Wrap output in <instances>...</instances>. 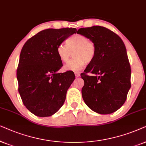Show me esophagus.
Here are the masks:
<instances>
[{"instance_id": "esophagus-1", "label": "esophagus", "mask_w": 146, "mask_h": 146, "mask_svg": "<svg viewBox=\"0 0 146 146\" xmlns=\"http://www.w3.org/2000/svg\"><path fill=\"white\" fill-rule=\"evenodd\" d=\"M75 75L76 77H80V73H79V72H75Z\"/></svg>"}]
</instances>
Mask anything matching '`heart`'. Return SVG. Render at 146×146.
<instances>
[{
	"label": "heart",
	"mask_w": 146,
	"mask_h": 146,
	"mask_svg": "<svg viewBox=\"0 0 146 146\" xmlns=\"http://www.w3.org/2000/svg\"><path fill=\"white\" fill-rule=\"evenodd\" d=\"M57 55L63 62H67L73 53L71 61L64 66L65 71H78L83 67L86 63L93 61L96 54L94 44L88 38L79 34L73 35L65 42H61L57 46Z\"/></svg>",
	"instance_id": "obj_1"
}]
</instances>
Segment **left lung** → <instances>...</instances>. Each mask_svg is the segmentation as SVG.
Instances as JSON below:
<instances>
[{
  "label": "left lung",
  "instance_id": "left-lung-1",
  "mask_svg": "<svg viewBox=\"0 0 146 146\" xmlns=\"http://www.w3.org/2000/svg\"><path fill=\"white\" fill-rule=\"evenodd\" d=\"M77 33L88 38L96 47L93 61L81 74L85 82L81 90L83 101L98 113H112L123 106L131 87L125 44L117 35L104 27L81 28Z\"/></svg>",
  "mask_w": 146,
  "mask_h": 146
}]
</instances>
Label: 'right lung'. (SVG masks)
Here are the masks:
<instances>
[{
  "label": "right lung",
  "instance_id": "right-lung-1",
  "mask_svg": "<svg viewBox=\"0 0 146 146\" xmlns=\"http://www.w3.org/2000/svg\"><path fill=\"white\" fill-rule=\"evenodd\" d=\"M75 28L48 29L25 42L21 50L17 78L19 92L27 110L38 117L58 111L65 101L74 73H58L63 64L57 46L73 34Z\"/></svg>",
  "mask_w": 146,
  "mask_h": 146
}]
</instances>
